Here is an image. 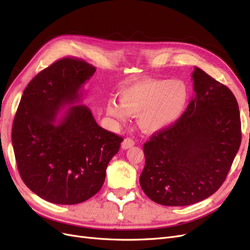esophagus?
<instances>
[{
  "label": "esophagus",
  "mask_w": 250,
  "mask_h": 250,
  "mask_svg": "<svg viewBox=\"0 0 250 250\" xmlns=\"http://www.w3.org/2000/svg\"><path fill=\"white\" fill-rule=\"evenodd\" d=\"M132 146H134V141L130 138H126L123 142H122V149L126 150V149H129Z\"/></svg>",
  "instance_id": "1"
}]
</instances>
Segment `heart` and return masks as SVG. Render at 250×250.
I'll list each match as a JSON object with an SVG mask.
<instances>
[{
  "label": "heart",
  "instance_id": "heart-1",
  "mask_svg": "<svg viewBox=\"0 0 250 250\" xmlns=\"http://www.w3.org/2000/svg\"><path fill=\"white\" fill-rule=\"evenodd\" d=\"M120 101L110 99L105 110L108 117L126 122L131 116H139L143 130L156 132L165 129L183 116L190 92L181 80L146 78L121 90Z\"/></svg>",
  "mask_w": 250,
  "mask_h": 250
}]
</instances>
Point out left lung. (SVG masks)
I'll return each mask as SVG.
<instances>
[{
	"instance_id": "obj_1",
	"label": "left lung",
	"mask_w": 250,
	"mask_h": 250,
	"mask_svg": "<svg viewBox=\"0 0 250 250\" xmlns=\"http://www.w3.org/2000/svg\"><path fill=\"white\" fill-rule=\"evenodd\" d=\"M192 79L195 96L184 115L143 147L141 188L163 206H190L213 195L240 148V111L231 90L197 66Z\"/></svg>"
}]
</instances>
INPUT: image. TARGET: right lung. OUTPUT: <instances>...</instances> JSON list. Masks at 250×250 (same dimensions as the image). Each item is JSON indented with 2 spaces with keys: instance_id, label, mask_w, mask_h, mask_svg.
Returning <instances> with one entry per match:
<instances>
[{
  "instance_id": "add662e5",
  "label": "right lung",
  "mask_w": 250,
  "mask_h": 250,
  "mask_svg": "<svg viewBox=\"0 0 250 250\" xmlns=\"http://www.w3.org/2000/svg\"><path fill=\"white\" fill-rule=\"evenodd\" d=\"M95 72L92 64L65 57L37 74L22 93L12 125L14 155L25 185L49 202L77 204L93 197L123 141L79 104Z\"/></svg>"
}]
</instances>
